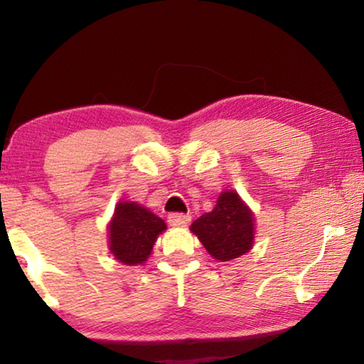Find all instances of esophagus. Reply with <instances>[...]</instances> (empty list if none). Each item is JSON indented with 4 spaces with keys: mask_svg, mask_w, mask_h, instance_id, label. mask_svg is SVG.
Returning <instances> with one entry per match:
<instances>
[{
    "mask_svg": "<svg viewBox=\"0 0 364 364\" xmlns=\"http://www.w3.org/2000/svg\"><path fill=\"white\" fill-rule=\"evenodd\" d=\"M189 220H191V215L188 214H178V213H173L168 215V224L173 225V227H184L189 224Z\"/></svg>",
    "mask_w": 364,
    "mask_h": 364,
    "instance_id": "esophagus-1",
    "label": "esophagus"
}]
</instances>
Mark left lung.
Returning <instances> with one entry per match:
<instances>
[{
  "instance_id": "left-lung-1",
  "label": "left lung",
  "mask_w": 364,
  "mask_h": 364,
  "mask_svg": "<svg viewBox=\"0 0 364 364\" xmlns=\"http://www.w3.org/2000/svg\"><path fill=\"white\" fill-rule=\"evenodd\" d=\"M191 232L217 262H230L252 250L255 214L234 189H224L215 208L191 224Z\"/></svg>"
}]
</instances>
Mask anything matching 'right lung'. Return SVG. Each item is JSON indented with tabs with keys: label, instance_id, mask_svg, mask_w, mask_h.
<instances>
[{
	"label": "right lung",
	"instance_id": "right-lung-1",
	"mask_svg": "<svg viewBox=\"0 0 364 364\" xmlns=\"http://www.w3.org/2000/svg\"><path fill=\"white\" fill-rule=\"evenodd\" d=\"M165 230V220L142 204L119 200L107 224V248L117 262L137 267L147 262L156 238Z\"/></svg>",
	"mask_w": 364,
	"mask_h": 364
}]
</instances>
